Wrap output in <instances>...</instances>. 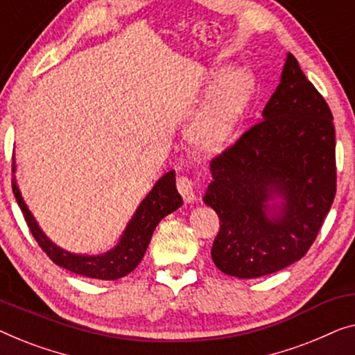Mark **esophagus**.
<instances>
[{
	"instance_id": "1",
	"label": "esophagus",
	"mask_w": 355,
	"mask_h": 355,
	"mask_svg": "<svg viewBox=\"0 0 355 355\" xmlns=\"http://www.w3.org/2000/svg\"><path fill=\"white\" fill-rule=\"evenodd\" d=\"M177 188H178V193L182 194L183 201L187 204H191L194 202V199H196V194H194V184L191 180L188 177H178L177 178Z\"/></svg>"
}]
</instances>
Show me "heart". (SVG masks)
Here are the masks:
<instances>
[{"instance_id":"1","label":"heart","mask_w":355,"mask_h":355,"mask_svg":"<svg viewBox=\"0 0 355 355\" xmlns=\"http://www.w3.org/2000/svg\"><path fill=\"white\" fill-rule=\"evenodd\" d=\"M256 80L248 69L225 73L187 128L188 144L201 156L220 153L251 103Z\"/></svg>"}]
</instances>
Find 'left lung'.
I'll return each instance as SVG.
<instances>
[{
	"label": "left lung",
	"instance_id": "8db88e82",
	"mask_svg": "<svg viewBox=\"0 0 355 355\" xmlns=\"http://www.w3.org/2000/svg\"><path fill=\"white\" fill-rule=\"evenodd\" d=\"M334 146L331 111L288 53L262 121L211 162L218 270L259 278L304 257L336 193Z\"/></svg>",
	"mask_w": 355,
	"mask_h": 355
}]
</instances>
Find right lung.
<instances>
[{"label":"right lung","instance_id":"right-lung-1","mask_svg":"<svg viewBox=\"0 0 355 355\" xmlns=\"http://www.w3.org/2000/svg\"><path fill=\"white\" fill-rule=\"evenodd\" d=\"M12 173H16V157L14 156ZM12 191L24 217H26L30 232L37 239L40 248L48 254V257L56 266L66 268L69 272L96 279H119L135 270L138 263L141 262L144 252H146L157 223L168 214L177 211L183 204V199L177 191L175 171L167 172L166 175L157 180L151 191L146 194V198L139 202L138 209L130 218L116 246L103 254L89 256V254L66 251L44 234L38 222L35 220L33 214L28 211L26 201H24L16 175L12 177Z\"/></svg>","mask_w":355,"mask_h":355}]
</instances>
